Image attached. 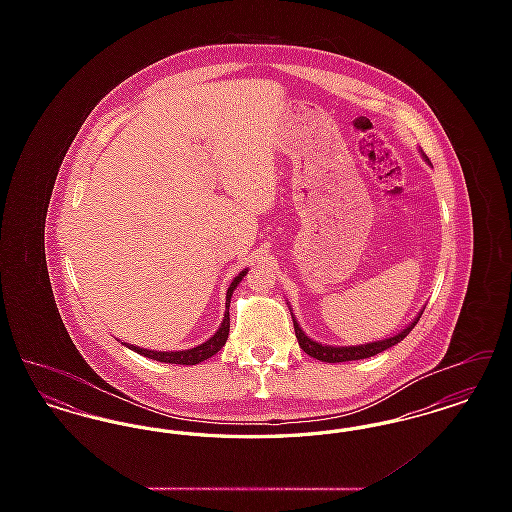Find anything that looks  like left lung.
I'll list each match as a JSON object with an SVG mask.
<instances>
[{
  "instance_id": "1",
  "label": "left lung",
  "mask_w": 512,
  "mask_h": 512,
  "mask_svg": "<svg viewBox=\"0 0 512 512\" xmlns=\"http://www.w3.org/2000/svg\"><path fill=\"white\" fill-rule=\"evenodd\" d=\"M424 155V153H422ZM426 159V155H424ZM428 161V159H426ZM422 317V311L418 313V317L414 318L413 322L401 330L399 334L386 338V340L370 341V343H363V345H347V347H338V345H324V343H318L313 341L309 336H305V332L301 330V326L297 324V320L293 317V328H295V338L299 341V347L311 355L313 359H318L322 363H345V361H359V359H368V357H374L386 349L393 347L395 343L405 340L409 336V332L416 326V322Z\"/></svg>"
}]
</instances>
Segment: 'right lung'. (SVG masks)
<instances>
[{
  "mask_svg": "<svg viewBox=\"0 0 512 512\" xmlns=\"http://www.w3.org/2000/svg\"><path fill=\"white\" fill-rule=\"evenodd\" d=\"M247 274V268L242 270L230 284L228 292H226V311H224V317L220 322L219 330L215 332L213 338H209L207 341H203L201 345L192 347V349H184V351H151V349H144V347H138V345H130V343H122L126 345L128 349L144 355L147 359H153V361H159V363H172V365H199L203 361H207L209 357H213L215 353H219L220 349L224 347V343L228 340V332H230V297L234 290L238 288V284L242 282Z\"/></svg>",
  "mask_w": 512,
  "mask_h": 512,
  "instance_id": "right-lung-1",
  "label": "right lung"
}]
</instances>
